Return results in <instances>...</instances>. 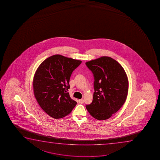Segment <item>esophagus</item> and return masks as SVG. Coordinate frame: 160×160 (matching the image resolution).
<instances>
[{
	"mask_svg": "<svg viewBox=\"0 0 160 160\" xmlns=\"http://www.w3.org/2000/svg\"><path fill=\"white\" fill-rule=\"evenodd\" d=\"M78 102H79V103L82 104V103H83V102H84V101H83V99H79Z\"/></svg>",
	"mask_w": 160,
	"mask_h": 160,
	"instance_id": "obj_1",
	"label": "esophagus"
}]
</instances>
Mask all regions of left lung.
<instances>
[{
  "label": "left lung",
  "mask_w": 160,
  "mask_h": 160,
  "mask_svg": "<svg viewBox=\"0 0 160 160\" xmlns=\"http://www.w3.org/2000/svg\"><path fill=\"white\" fill-rule=\"evenodd\" d=\"M86 65L94 79L93 101L86 108L94 118L105 120L125 103L128 90L127 75L122 67L111 57H100L87 62Z\"/></svg>",
  "instance_id": "8db88e82"
}]
</instances>
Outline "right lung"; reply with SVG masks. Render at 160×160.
I'll list each match as a JSON object with an SVG mask.
<instances>
[{
	"label": "right lung",
	"instance_id": "right-lung-1",
	"mask_svg": "<svg viewBox=\"0 0 160 160\" xmlns=\"http://www.w3.org/2000/svg\"><path fill=\"white\" fill-rule=\"evenodd\" d=\"M81 62L53 55L44 60L36 71L33 82L35 98L42 109L53 118L67 116L77 105L68 91L70 76Z\"/></svg>",
	"mask_w": 160,
	"mask_h": 160
}]
</instances>
